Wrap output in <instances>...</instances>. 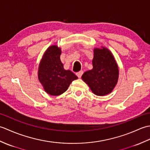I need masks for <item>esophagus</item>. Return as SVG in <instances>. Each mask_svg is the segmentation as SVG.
Wrapping results in <instances>:
<instances>
[{
    "instance_id": "34e87169",
    "label": "esophagus",
    "mask_w": 150,
    "mask_h": 150,
    "mask_svg": "<svg viewBox=\"0 0 150 150\" xmlns=\"http://www.w3.org/2000/svg\"><path fill=\"white\" fill-rule=\"evenodd\" d=\"M82 74H83V71H82V70L80 71H78V72L76 73V75H77V76L79 78H81V76L82 75Z\"/></svg>"
}]
</instances>
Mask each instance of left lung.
<instances>
[{"mask_svg": "<svg viewBox=\"0 0 150 150\" xmlns=\"http://www.w3.org/2000/svg\"><path fill=\"white\" fill-rule=\"evenodd\" d=\"M93 69L84 72L82 79L95 95L104 96L112 91L119 78V69L110 50H94Z\"/></svg>", "mask_w": 150, "mask_h": 150, "instance_id": "obj_1", "label": "left lung"}]
</instances>
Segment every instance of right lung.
Masks as SVG:
<instances>
[{
	"mask_svg": "<svg viewBox=\"0 0 150 150\" xmlns=\"http://www.w3.org/2000/svg\"><path fill=\"white\" fill-rule=\"evenodd\" d=\"M60 54L61 50L57 46H50L41 60L38 73L44 90L54 96L64 93L72 81L78 79L70 70L64 69Z\"/></svg>",
	"mask_w": 150,
	"mask_h": 150,
	"instance_id": "1",
	"label": "right lung"
}]
</instances>
